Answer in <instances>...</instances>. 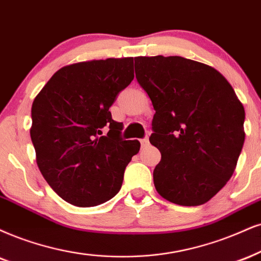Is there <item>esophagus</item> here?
Here are the masks:
<instances>
[{
	"instance_id": "34e87169",
	"label": "esophagus",
	"mask_w": 261,
	"mask_h": 261,
	"mask_svg": "<svg viewBox=\"0 0 261 261\" xmlns=\"http://www.w3.org/2000/svg\"><path fill=\"white\" fill-rule=\"evenodd\" d=\"M140 144H141V147H146V146H149V139H147V138H144V139H141L140 140Z\"/></svg>"
}]
</instances>
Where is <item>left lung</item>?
I'll use <instances>...</instances> for the list:
<instances>
[{"label": "left lung", "instance_id": "left-lung-1", "mask_svg": "<svg viewBox=\"0 0 261 261\" xmlns=\"http://www.w3.org/2000/svg\"><path fill=\"white\" fill-rule=\"evenodd\" d=\"M152 101L150 143L161 152L153 184L167 201L201 205L232 176L244 143V108L214 67L182 57H137Z\"/></svg>", "mask_w": 261, "mask_h": 261}]
</instances>
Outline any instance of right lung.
Here are the masks:
<instances>
[{
    "instance_id": "obj_1",
    "label": "right lung",
    "mask_w": 261,
    "mask_h": 261,
    "mask_svg": "<svg viewBox=\"0 0 261 261\" xmlns=\"http://www.w3.org/2000/svg\"><path fill=\"white\" fill-rule=\"evenodd\" d=\"M133 79V58L71 64L58 70L32 102L37 166L67 203L94 207L120 191L140 143L122 140V125L109 109Z\"/></svg>"
}]
</instances>
